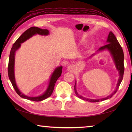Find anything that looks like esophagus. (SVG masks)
<instances>
[{"label": "esophagus", "instance_id": "34e87169", "mask_svg": "<svg viewBox=\"0 0 132 132\" xmlns=\"http://www.w3.org/2000/svg\"><path fill=\"white\" fill-rule=\"evenodd\" d=\"M72 69H73V67H72V66H71V65H70V66H68V71H72Z\"/></svg>", "mask_w": 132, "mask_h": 132}]
</instances>
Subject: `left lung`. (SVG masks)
<instances>
[{"mask_svg":"<svg viewBox=\"0 0 132 132\" xmlns=\"http://www.w3.org/2000/svg\"><path fill=\"white\" fill-rule=\"evenodd\" d=\"M106 42L107 44H106L105 45L100 47L99 50H97V52L103 51V50H107L108 51H109V52L110 53L112 57L114 64H115L116 68L117 70V71H119V79L118 80V82L117 83L116 88L115 89V90H114L112 93L111 95H109L107 97L102 98V99H87V98L84 97L79 95L76 89V82H75V86H74L75 93L76 94L77 96L78 97H79L80 99H82L84 100L88 101L89 102H99V101L105 100L108 99H109V98H111L113 95L116 94V92H117V89H118L119 86L120 85V83H121V81L122 80L123 75H124V52H123L122 47L121 46H120L119 41H117L115 36L114 35L113 33L112 32H110L109 33L107 40H106ZM94 55H95V54L92 55L91 57L93 56Z\"/></svg>","mask_w":132,"mask_h":132,"instance_id":"8db88e82","label":"left lung"}]
</instances>
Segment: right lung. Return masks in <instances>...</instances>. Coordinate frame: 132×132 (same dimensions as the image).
Masks as SVG:
<instances>
[{
  "label": "right lung",
  "mask_w": 132,
  "mask_h": 132,
  "mask_svg": "<svg viewBox=\"0 0 132 132\" xmlns=\"http://www.w3.org/2000/svg\"><path fill=\"white\" fill-rule=\"evenodd\" d=\"M35 35H40L41 36H47L49 35V31L47 29H42L39 28L38 27H32L28 29H27L26 31H25L23 34H22L19 38L16 41L15 43L13 44V46L11 48L10 58H9V62H8V77L11 81V83L14 89L16 91V93L18 94L21 97L24 99H26L28 100H30L32 101H35V102H40V101L44 100L46 99V98L50 97L53 93V89L54 88L55 84L57 82V79L60 77L62 74V66H59L56 68L53 71L51 77L50 78L49 83L48 87H47L46 91L44 92V94L40 95V96H36V97H30L27 96L19 90L18 86H17L15 77V70H14V68H15V56L16 52L18 50L20 47L21 46V44L23 43L24 42L28 40L29 38L32 37L33 36Z\"/></svg>",
  "instance_id": "right-lung-1"
}]
</instances>
